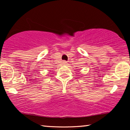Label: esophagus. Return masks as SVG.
<instances>
[{
  "label": "esophagus",
  "instance_id": "obj_1",
  "mask_svg": "<svg viewBox=\"0 0 130 130\" xmlns=\"http://www.w3.org/2000/svg\"><path fill=\"white\" fill-rule=\"evenodd\" d=\"M63 65H67V62L66 61H63Z\"/></svg>",
  "mask_w": 130,
  "mask_h": 130
}]
</instances>
